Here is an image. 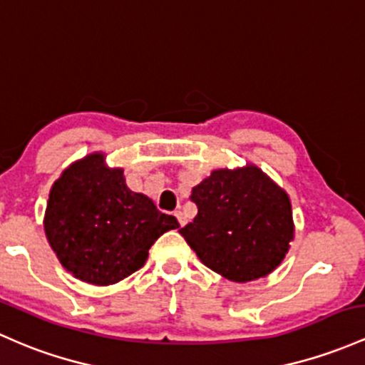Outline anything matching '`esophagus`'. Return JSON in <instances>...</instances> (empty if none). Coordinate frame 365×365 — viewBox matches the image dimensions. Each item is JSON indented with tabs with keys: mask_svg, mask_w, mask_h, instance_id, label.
Instances as JSON below:
<instances>
[{
	"mask_svg": "<svg viewBox=\"0 0 365 365\" xmlns=\"http://www.w3.org/2000/svg\"><path fill=\"white\" fill-rule=\"evenodd\" d=\"M174 215H175V217H178L179 225H181V226H184V225H186V219H184V215H182V212H179V210H178V212H175Z\"/></svg>",
	"mask_w": 365,
	"mask_h": 365,
	"instance_id": "obj_1",
	"label": "esophagus"
}]
</instances>
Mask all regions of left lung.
<instances>
[{
	"instance_id": "obj_1",
	"label": "left lung",
	"mask_w": 365,
	"mask_h": 365,
	"mask_svg": "<svg viewBox=\"0 0 365 365\" xmlns=\"http://www.w3.org/2000/svg\"><path fill=\"white\" fill-rule=\"evenodd\" d=\"M198 214L179 230L200 261L233 282L266 277L294 237L287 193L257 167L214 170L191 191Z\"/></svg>"
}]
</instances>
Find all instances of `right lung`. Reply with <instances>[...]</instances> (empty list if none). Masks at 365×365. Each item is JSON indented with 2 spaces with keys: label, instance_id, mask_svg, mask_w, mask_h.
<instances>
[{
  "label": "right lung",
  "instance_id": "right-lung-1",
  "mask_svg": "<svg viewBox=\"0 0 365 365\" xmlns=\"http://www.w3.org/2000/svg\"><path fill=\"white\" fill-rule=\"evenodd\" d=\"M175 228L178 219L128 190L123 170L106 167L101 153L66 168L46 203L50 247L68 272L93 285L132 275L146 262L150 247Z\"/></svg>",
  "mask_w": 365,
  "mask_h": 365
}]
</instances>
